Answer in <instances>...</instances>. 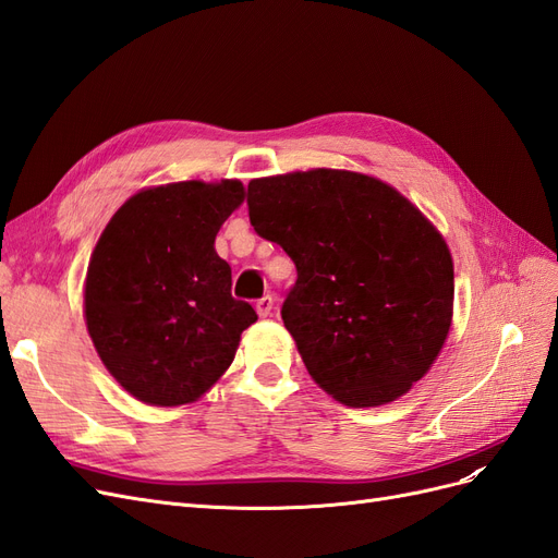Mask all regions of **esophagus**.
Wrapping results in <instances>:
<instances>
[{"label":"esophagus","mask_w":558,"mask_h":558,"mask_svg":"<svg viewBox=\"0 0 558 558\" xmlns=\"http://www.w3.org/2000/svg\"><path fill=\"white\" fill-rule=\"evenodd\" d=\"M272 310H275L272 295H263V298L256 302V312H258V316H263V318L272 314Z\"/></svg>","instance_id":"esophagus-1"}]
</instances>
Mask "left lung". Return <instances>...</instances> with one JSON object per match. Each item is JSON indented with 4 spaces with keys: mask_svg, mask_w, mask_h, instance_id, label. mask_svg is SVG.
Listing matches in <instances>:
<instances>
[{
    "mask_svg": "<svg viewBox=\"0 0 558 558\" xmlns=\"http://www.w3.org/2000/svg\"><path fill=\"white\" fill-rule=\"evenodd\" d=\"M246 205L253 230L295 263L281 318L312 379L349 408L408 393L451 326L442 234L391 185L347 170L253 179Z\"/></svg>",
    "mask_w": 558,
    "mask_h": 558,
    "instance_id": "left-lung-1",
    "label": "left lung"
}]
</instances>
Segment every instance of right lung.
Wrapping results in <instances>:
<instances>
[{"mask_svg": "<svg viewBox=\"0 0 558 558\" xmlns=\"http://www.w3.org/2000/svg\"><path fill=\"white\" fill-rule=\"evenodd\" d=\"M238 179L140 191L99 238L86 275V326L113 379L156 408L197 400L230 367L258 320L230 293L214 242L244 202Z\"/></svg>", "mask_w": 558, "mask_h": 558, "instance_id": "obj_1", "label": "right lung"}]
</instances>
